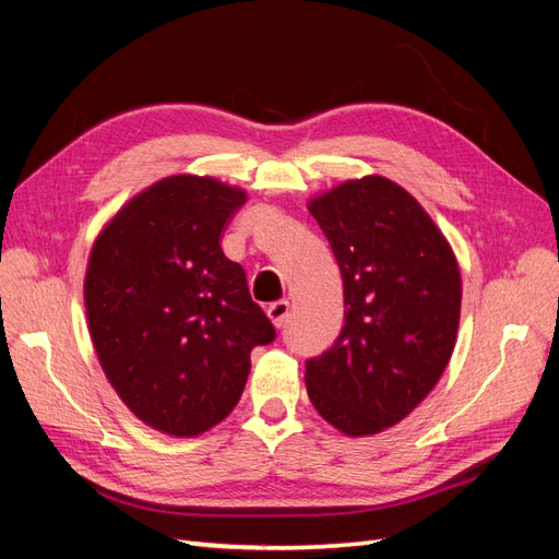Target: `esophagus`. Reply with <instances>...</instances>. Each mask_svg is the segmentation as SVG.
Wrapping results in <instances>:
<instances>
[{
    "mask_svg": "<svg viewBox=\"0 0 559 559\" xmlns=\"http://www.w3.org/2000/svg\"><path fill=\"white\" fill-rule=\"evenodd\" d=\"M289 300H277V302H273V306L267 308V317H270V321H273V324L277 326V329H282L284 324H286V319H289Z\"/></svg>",
    "mask_w": 559,
    "mask_h": 559,
    "instance_id": "1",
    "label": "esophagus"
}]
</instances>
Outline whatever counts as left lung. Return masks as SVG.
Returning a JSON list of instances; mask_svg holds the SVG:
<instances>
[{"mask_svg":"<svg viewBox=\"0 0 559 559\" xmlns=\"http://www.w3.org/2000/svg\"><path fill=\"white\" fill-rule=\"evenodd\" d=\"M343 275L345 326L306 361L317 413L347 436L380 433L429 396L452 357L462 275L445 235L392 179L368 175L308 202Z\"/></svg>","mask_w":559,"mask_h":559,"instance_id":"1","label":"left lung"}]
</instances>
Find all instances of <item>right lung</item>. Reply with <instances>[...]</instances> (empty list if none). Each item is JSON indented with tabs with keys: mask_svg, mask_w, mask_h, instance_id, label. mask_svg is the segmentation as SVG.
<instances>
[{
	"mask_svg": "<svg viewBox=\"0 0 559 559\" xmlns=\"http://www.w3.org/2000/svg\"><path fill=\"white\" fill-rule=\"evenodd\" d=\"M247 200L214 177H165L128 200L91 249L83 300L107 380L156 431L191 438L238 405L251 349L275 329L222 233Z\"/></svg>",
	"mask_w": 559,
	"mask_h": 559,
	"instance_id": "1",
	"label": "right lung"
}]
</instances>
